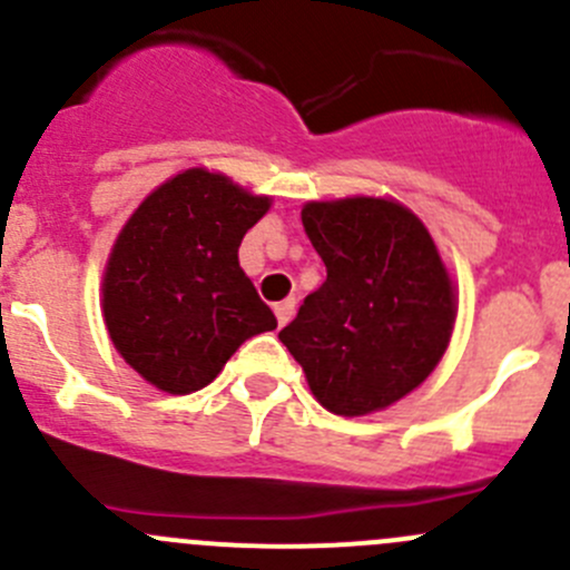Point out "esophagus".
Wrapping results in <instances>:
<instances>
[{"instance_id": "1", "label": "esophagus", "mask_w": 570, "mask_h": 570, "mask_svg": "<svg viewBox=\"0 0 570 570\" xmlns=\"http://www.w3.org/2000/svg\"><path fill=\"white\" fill-rule=\"evenodd\" d=\"M292 314H295V301H292V297L275 303V317H278V325H286V322L292 320Z\"/></svg>"}]
</instances>
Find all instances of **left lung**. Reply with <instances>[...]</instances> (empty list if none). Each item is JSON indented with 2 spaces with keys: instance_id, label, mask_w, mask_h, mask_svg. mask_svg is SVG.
Listing matches in <instances>:
<instances>
[{
  "instance_id": "obj_1",
  "label": "left lung",
  "mask_w": 570,
  "mask_h": 570,
  "mask_svg": "<svg viewBox=\"0 0 570 570\" xmlns=\"http://www.w3.org/2000/svg\"><path fill=\"white\" fill-rule=\"evenodd\" d=\"M303 228L327 278L278 338L327 411L364 416L389 407L450 344L455 292L433 237L386 198L306 204Z\"/></svg>"
}]
</instances>
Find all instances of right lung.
<instances>
[{"instance_id": "obj_1", "label": "right lung", "mask_w": 570, "mask_h": 570, "mask_svg": "<svg viewBox=\"0 0 570 570\" xmlns=\"http://www.w3.org/2000/svg\"><path fill=\"white\" fill-rule=\"evenodd\" d=\"M267 209L264 195L195 168L154 189L118 234L105 273V322L115 350L151 386L198 392L239 344L275 331L237 256Z\"/></svg>"}]
</instances>
